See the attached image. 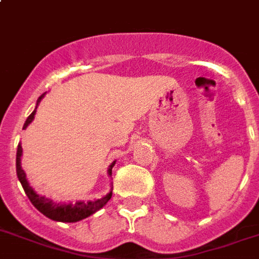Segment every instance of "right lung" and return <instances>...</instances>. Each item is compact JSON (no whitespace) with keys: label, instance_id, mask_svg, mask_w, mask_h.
I'll use <instances>...</instances> for the list:
<instances>
[{"label":"right lung","instance_id":"right-lung-1","mask_svg":"<svg viewBox=\"0 0 259 259\" xmlns=\"http://www.w3.org/2000/svg\"><path fill=\"white\" fill-rule=\"evenodd\" d=\"M46 94V93H45ZM45 94L39 96V99L37 102V106L39 104V102L42 100V98L45 96ZM34 115H35V110L29 115V117L25 121L23 124V128H26L27 125L33 121ZM21 155H22V147L18 145L17 148V176H18V180L22 184V188L25 193L27 194V197L31 201V204L38 209V210L45 214L49 219L54 220V221H61V222H76L80 221L83 219H87L89 215L94 214L95 211L99 210L100 208H103L104 205L108 202V200L112 196V192H110L108 194H106L104 197L96 200V201H79L75 202V204H57V202H53L51 200H48V198L40 197L39 194H37L34 192V189L29 185L26 180V175L23 172L22 166H21ZM115 165V161L110 165L108 168V175H112V166Z\"/></svg>","mask_w":259,"mask_h":259}]
</instances>
